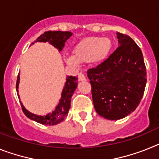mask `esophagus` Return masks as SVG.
Returning a JSON list of instances; mask_svg holds the SVG:
<instances>
[{
  "mask_svg": "<svg viewBox=\"0 0 159 159\" xmlns=\"http://www.w3.org/2000/svg\"><path fill=\"white\" fill-rule=\"evenodd\" d=\"M78 81H85V80H86V78H85V75H84L83 74H81V73H80V74H78Z\"/></svg>",
  "mask_w": 159,
  "mask_h": 159,
  "instance_id": "1",
  "label": "esophagus"
}]
</instances>
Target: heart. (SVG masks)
<instances>
[{"label": "heart", "mask_w": 159, "mask_h": 159, "mask_svg": "<svg viewBox=\"0 0 159 159\" xmlns=\"http://www.w3.org/2000/svg\"><path fill=\"white\" fill-rule=\"evenodd\" d=\"M112 49V41L108 38H88L75 45L74 55L65 57L68 66L78 67L81 63H100L107 58Z\"/></svg>", "instance_id": "heart-1"}]
</instances>
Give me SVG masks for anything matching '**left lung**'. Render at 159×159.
Here are the masks:
<instances>
[{
	"instance_id": "left-lung-1",
	"label": "left lung",
	"mask_w": 159,
	"mask_h": 159,
	"mask_svg": "<svg viewBox=\"0 0 159 159\" xmlns=\"http://www.w3.org/2000/svg\"><path fill=\"white\" fill-rule=\"evenodd\" d=\"M118 49L104 62L87 71L97 113L109 120L134 112L143 98L146 70L140 48L129 36L117 33Z\"/></svg>"
}]
</instances>
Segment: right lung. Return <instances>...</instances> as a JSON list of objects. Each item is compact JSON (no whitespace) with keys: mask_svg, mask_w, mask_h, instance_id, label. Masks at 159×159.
Segmentation results:
<instances>
[{"mask_svg":"<svg viewBox=\"0 0 159 159\" xmlns=\"http://www.w3.org/2000/svg\"><path fill=\"white\" fill-rule=\"evenodd\" d=\"M73 34L69 31H47L45 32L43 34H41L39 38H37L34 42H49L50 45L58 49L59 52H61L64 48L66 41ZM32 44H34V42ZM19 82H20V74L17 77L16 85V92H17L18 98H20L18 94ZM77 86H78V78L73 77V76H68L66 78V81L61 92V97L59 100L58 105L55 107V110L52 111V113H49L46 115L41 116L30 113L29 110H26L21 102H20L21 104L22 110L26 117H28L30 119L37 121L38 123L49 125H57L60 123L61 121H62L68 114L70 108L71 98Z\"/></svg>","mask_w":159,"mask_h":159,"instance_id":"obj_1","label":"right lung"}]
</instances>
